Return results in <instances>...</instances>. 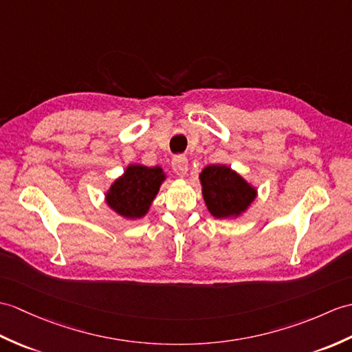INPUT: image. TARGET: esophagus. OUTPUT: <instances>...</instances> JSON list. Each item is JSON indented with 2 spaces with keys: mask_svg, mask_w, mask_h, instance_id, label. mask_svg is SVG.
Segmentation results:
<instances>
[{
  "mask_svg": "<svg viewBox=\"0 0 352 352\" xmlns=\"http://www.w3.org/2000/svg\"><path fill=\"white\" fill-rule=\"evenodd\" d=\"M173 169L177 175L184 177L187 174V170H189V160H187V157L183 156V154H178V156L173 159Z\"/></svg>",
  "mask_w": 352,
  "mask_h": 352,
  "instance_id": "34e87169",
  "label": "esophagus"
}]
</instances>
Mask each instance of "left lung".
Returning <instances> with one entry per match:
<instances>
[{"label": "left lung", "instance_id": "obj_1", "mask_svg": "<svg viewBox=\"0 0 352 352\" xmlns=\"http://www.w3.org/2000/svg\"><path fill=\"white\" fill-rule=\"evenodd\" d=\"M202 196L216 219L239 217L256 198V189L230 166L210 165L199 174Z\"/></svg>", "mask_w": 352, "mask_h": 352}]
</instances>
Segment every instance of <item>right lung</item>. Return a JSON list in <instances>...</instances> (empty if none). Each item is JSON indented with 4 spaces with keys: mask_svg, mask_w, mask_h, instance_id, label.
<instances>
[{
    "mask_svg": "<svg viewBox=\"0 0 352 352\" xmlns=\"http://www.w3.org/2000/svg\"><path fill=\"white\" fill-rule=\"evenodd\" d=\"M162 168L129 165L120 178L112 183L106 193V204L117 214L135 220L148 213L153 199L165 182Z\"/></svg>",
    "mask_w": 352,
    "mask_h": 352,
    "instance_id": "1",
    "label": "right lung"
}]
</instances>
